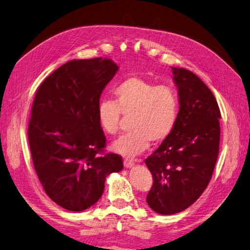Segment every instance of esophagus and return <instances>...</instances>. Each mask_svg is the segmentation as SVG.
I'll list each match as a JSON object with an SVG mask.
<instances>
[{
  "label": "esophagus",
  "mask_w": 250,
  "mask_h": 250,
  "mask_svg": "<svg viewBox=\"0 0 250 250\" xmlns=\"http://www.w3.org/2000/svg\"><path fill=\"white\" fill-rule=\"evenodd\" d=\"M134 166V162L131 160H124V167L127 169H130Z\"/></svg>",
  "instance_id": "1"
}]
</instances>
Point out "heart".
Here are the masks:
<instances>
[{"label": "heart", "instance_id": "obj_1", "mask_svg": "<svg viewBox=\"0 0 250 250\" xmlns=\"http://www.w3.org/2000/svg\"><path fill=\"white\" fill-rule=\"evenodd\" d=\"M115 102L102 100L98 105V122L107 134L120 129L121 113L131 116V132L113 143L118 153L134 157L147 150L150 143L158 145L172 134L178 120L179 101L173 87L156 85L143 78L131 76L112 90Z\"/></svg>", "mask_w": 250, "mask_h": 250}]
</instances>
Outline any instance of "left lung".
<instances>
[{
  "instance_id": "left-lung-1",
  "label": "left lung",
  "mask_w": 250,
  "mask_h": 250,
  "mask_svg": "<svg viewBox=\"0 0 250 250\" xmlns=\"http://www.w3.org/2000/svg\"><path fill=\"white\" fill-rule=\"evenodd\" d=\"M177 86L178 120L170 137L145 160L153 186L147 203L155 213L173 215L197 200L213 175L221 119L216 98L196 75L172 67Z\"/></svg>"
}]
</instances>
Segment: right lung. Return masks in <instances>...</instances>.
Listing matches in <instances>:
<instances>
[{"instance_id":"1","label":"right lung","mask_w":250,"mask_h":250,"mask_svg":"<svg viewBox=\"0 0 250 250\" xmlns=\"http://www.w3.org/2000/svg\"><path fill=\"white\" fill-rule=\"evenodd\" d=\"M118 70L109 58L74 59L44 79L35 95L28 128L33 165L44 192L67 210L94 206L105 178L123 169L120 155H98L106 143L98 105Z\"/></svg>"}]
</instances>
